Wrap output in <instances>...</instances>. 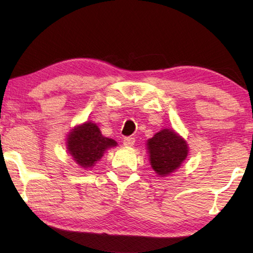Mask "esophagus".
<instances>
[{"instance_id":"34e87169","label":"esophagus","mask_w":253,"mask_h":253,"mask_svg":"<svg viewBox=\"0 0 253 253\" xmlns=\"http://www.w3.org/2000/svg\"><path fill=\"white\" fill-rule=\"evenodd\" d=\"M123 143H124V145H125V146L130 147L135 144V138H134V137H125V138L123 139Z\"/></svg>"}]
</instances>
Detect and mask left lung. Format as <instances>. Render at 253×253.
Masks as SVG:
<instances>
[{
	"label": "left lung",
	"instance_id": "obj_1",
	"mask_svg": "<svg viewBox=\"0 0 253 253\" xmlns=\"http://www.w3.org/2000/svg\"><path fill=\"white\" fill-rule=\"evenodd\" d=\"M149 162L160 176L175 172L185 161L188 146L173 129H162L147 140Z\"/></svg>",
	"mask_w": 253,
	"mask_h": 253
}]
</instances>
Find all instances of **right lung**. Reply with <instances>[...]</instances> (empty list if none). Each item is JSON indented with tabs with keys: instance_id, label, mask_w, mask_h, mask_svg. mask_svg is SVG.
<instances>
[{
	"instance_id": "right-lung-1",
	"label": "right lung",
	"mask_w": 253,
	"mask_h": 253,
	"mask_svg": "<svg viewBox=\"0 0 253 253\" xmlns=\"http://www.w3.org/2000/svg\"><path fill=\"white\" fill-rule=\"evenodd\" d=\"M115 146L117 142L102 136L98 126L91 122L75 127L67 137L68 153L84 169H91L107 149Z\"/></svg>"
}]
</instances>
